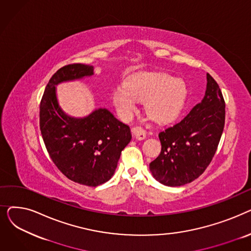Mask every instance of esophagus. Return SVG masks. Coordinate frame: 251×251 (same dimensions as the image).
<instances>
[{
    "mask_svg": "<svg viewBox=\"0 0 251 251\" xmlns=\"http://www.w3.org/2000/svg\"><path fill=\"white\" fill-rule=\"evenodd\" d=\"M132 133L138 140H142L147 137V131L144 130L141 126H136L132 128Z\"/></svg>",
    "mask_w": 251,
    "mask_h": 251,
    "instance_id": "1",
    "label": "esophagus"
}]
</instances>
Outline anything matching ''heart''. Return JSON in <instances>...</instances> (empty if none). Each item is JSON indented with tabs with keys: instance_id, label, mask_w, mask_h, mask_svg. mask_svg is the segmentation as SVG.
<instances>
[{
	"instance_id": "1",
	"label": "heart",
	"mask_w": 251,
	"mask_h": 251,
	"mask_svg": "<svg viewBox=\"0 0 251 251\" xmlns=\"http://www.w3.org/2000/svg\"><path fill=\"white\" fill-rule=\"evenodd\" d=\"M187 92L182 79L162 73H138L129 77L124 87L115 89L113 102L118 114L128 119L136 108V101H144V109L151 119L168 123L183 110Z\"/></svg>"
}]
</instances>
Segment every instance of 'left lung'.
Listing matches in <instances>:
<instances>
[{"label": "left lung", "instance_id": "1", "mask_svg": "<svg viewBox=\"0 0 251 251\" xmlns=\"http://www.w3.org/2000/svg\"><path fill=\"white\" fill-rule=\"evenodd\" d=\"M206 81L202 100L181 122L159 134L162 151L150 170L166 186H181L199 178L218 149L225 126V100L208 73Z\"/></svg>", "mask_w": 251, "mask_h": 251}]
</instances>
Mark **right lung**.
Wrapping results in <instances>:
<instances>
[{
  "label": "right lung",
  "mask_w": 251,
  "mask_h": 251,
  "mask_svg": "<svg viewBox=\"0 0 251 251\" xmlns=\"http://www.w3.org/2000/svg\"><path fill=\"white\" fill-rule=\"evenodd\" d=\"M94 75L84 64L64 66L51 76L39 107V127L51 161L68 179L96 187L115 173L122 151L131 140L128 125L107 109L83 118L66 114L59 105L56 85Z\"/></svg>",
  "instance_id": "1"
}]
</instances>
